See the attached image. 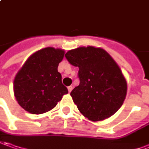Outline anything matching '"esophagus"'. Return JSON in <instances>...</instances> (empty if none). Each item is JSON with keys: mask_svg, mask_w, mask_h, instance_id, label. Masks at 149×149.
<instances>
[{"mask_svg": "<svg viewBox=\"0 0 149 149\" xmlns=\"http://www.w3.org/2000/svg\"><path fill=\"white\" fill-rule=\"evenodd\" d=\"M72 88H73V87H72V86H68V92H69V93L71 92V91H72Z\"/></svg>", "mask_w": 149, "mask_h": 149, "instance_id": "34e87169", "label": "esophagus"}]
</instances>
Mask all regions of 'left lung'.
Here are the masks:
<instances>
[{"mask_svg":"<svg viewBox=\"0 0 149 149\" xmlns=\"http://www.w3.org/2000/svg\"><path fill=\"white\" fill-rule=\"evenodd\" d=\"M65 57L79 68L80 84L71 95L80 112L91 121L104 120L117 112L125 99L127 82L110 54L88 46L69 50Z\"/></svg>","mask_w":149,"mask_h":149,"instance_id":"8db88e82","label":"left lung"}]
</instances>
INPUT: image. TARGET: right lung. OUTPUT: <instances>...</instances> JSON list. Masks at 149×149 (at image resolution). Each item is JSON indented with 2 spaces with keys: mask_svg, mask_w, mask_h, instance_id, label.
<instances>
[{
  "mask_svg": "<svg viewBox=\"0 0 149 149\" xmlns=\"http://www.w3.org/2000/svg\"><path fill=\"white\" fill-rule=\"evenodd\" d=\"M64 54L63 49L48 47L26 60L14 80V94L24 110L33 115L48 112L68 93L58 72Z\"/></svg>",
  "mask_w": 149,
  "mask_h": 149,
  "instance_id": "1",
  "label": "right lung"
}]
</instances>
